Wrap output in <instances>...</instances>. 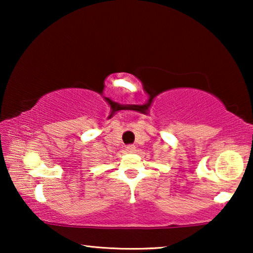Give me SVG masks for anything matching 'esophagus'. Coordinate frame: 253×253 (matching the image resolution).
I'll list each match as a JSON object with an SVG mask.
<instances>
[{"label": "esophagus", "mask_w": 253, "mask_h": 253, "mask_svg": "<svg viewBox=\"0 0 253 253\" xmlns=\"http://www.w3.org/2000/svg\"><path fill=\"white\" fill-rule=\"evenodd\" d=\"M126 151L128 153H134L136 151V147L134 146V145H128V146L126 147Z\"/></svg>", "instance_id": "obj_1"}]
</instances>
